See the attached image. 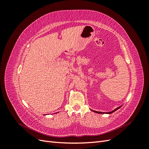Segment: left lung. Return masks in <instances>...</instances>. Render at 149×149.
Returning <instances> with one entry per match:
<instances>
[{
	"mask_svg": "<svg viewBox=\"0 0 149 149\" xmlns=\"http://www.w3.org/2000/svg\"><path fill=\"white\" fill-rule=\"evenodd\" d=\"M121 106H120V107H118V108H116V109H115L114 111H111V112H106V113H107V114H111V113H112V112H115L116 111H117L118 110V109H119V108ZM94 112H96V113H99V114H104V113H105V112H98V111H93Z\"/></svg>",
	"mask_w": 149,
	"mask_h": 149,
	"instance_id": "1",
	"label": "left lung"
}]
</instances>
